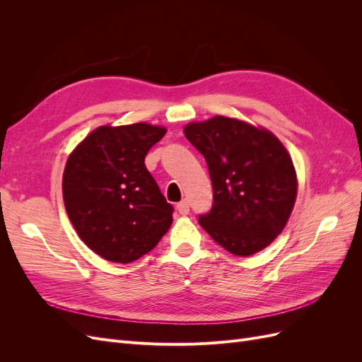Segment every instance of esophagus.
Masks as SVG:
<instances>
[{
  "mask_svg": "<svg viewBox=\"0 0 362 362\" xmlns=\"http://www.w3.org/2000/svg\"><path fill=\"white\" fill-rule=\"evenodd\" d=\"M177 210H178V213H180V214H182V216L189 214V211H190L189 201H187V199H182L181 202H178V204H177Z\"/></svg>",
  "mask_w": 362,
  "mask_h": 362,
  "instance_id": "34e87169",
  "label": "esophagus"
}]
</instances>
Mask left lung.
<instances>
[{
    "label": "left lung",
    "instance_id": "1",
    "mask_svg": "<svg viewBox=\"0 0 362 362\" xmlns=\"http://www.w3.org/2000/svg\"><path fill=\"white\" fill-rule=\"evenodd\" d=\"M204 156L213 206L199 223L217 245L238 257L267 247L287 225L298 178L291 157L264 128L214 116L184 128Z\"/></svg>",
    "mask_w": 362,
    "mask_h": 362
}]
</instances>
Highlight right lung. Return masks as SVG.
Returning <instances> with one entry per match:
<instances>
[{
  "mask_svg": "<svg viewBox=\"0 0 362 362\" xmlns=\"http://www.w3.org/2000/svg\"><path fill=\"white\" fill-rule=\"evenodd\" d=\"M166 134L149 124L100 127L76 146L63 173V201L76 234L107 261H136L172 225L173 206L145 166Z\"/></svg>",
  "mask_w": 362,
  "mask_h": 362,
  "instance_id": "right-lung-1",
  "label": "right lung"
}]
</instances>
